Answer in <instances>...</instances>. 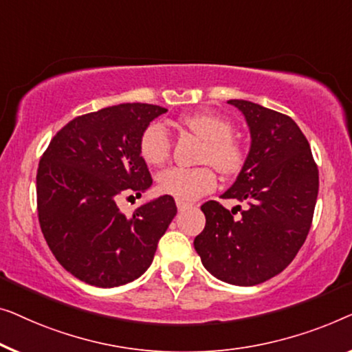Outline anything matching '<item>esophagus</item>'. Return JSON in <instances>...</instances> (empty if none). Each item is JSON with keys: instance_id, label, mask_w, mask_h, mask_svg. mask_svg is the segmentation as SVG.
Masks as SVG:
<instances>
[{"instance_id": "esophagus-1", "label": "esophagus", "mask_w": 352, "mask_h": 352, "mask_svg": "<svg viewBox=\"0 0 352 352\" xmlns=\"http://www.w3.org/2000/svg\"><path fill=\"white\" fill-rule=\"evenodd\" d=\"M188 207H190V204H188V202H183V201H177V209L178 210H185V209H188Z\"/></svg>"}]
</instances>
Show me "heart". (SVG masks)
<instances>
[{"instance_id":"obj_1","label":"heart","mask_w":352,"mask_h":352,"mask_svg":"<svg viewBox=\"0 0 352 352\" xmlns=\"http://www.w3.org/2000/svg\"><path fill=\"white\" fill-rule=\"evenodd\" d=\"M180 124L202 138L199 167H170L157 175V186L164 195L177 201L190 202L212 192L217 186V177L212 164L220 174L234 175L247 160V148L239 138L232 135V124L226 118L209 111L185 113ZM138 151L148 166H161L170 155V137L164 124L151 122L143 129Z\"/></svg>"}]
</instances>
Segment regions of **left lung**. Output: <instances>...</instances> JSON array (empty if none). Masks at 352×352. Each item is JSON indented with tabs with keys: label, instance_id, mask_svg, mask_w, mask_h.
Listing matches in <instances>:
<instances>
[{
	"label": "left lung",
	"instance_id": "left-lung-1",
	"mask_svg": "<svg viewBox=\"0 0 352 352\" xmlns=\"http://www.w3.org/2000/svg\"><path fill=\"white\" fill-rule=\"evenodd\" d=\"M250 129V151L221 197L245 201L237 212L220 202L201 206L206 226L195 249L217 279L256 285L284 271L305 244L313 223L319 170L309 143L290 116L249 100H228Z\"/></svg>",
	"mask_w": 352,
	"mask_h": 352
}]
</instances>
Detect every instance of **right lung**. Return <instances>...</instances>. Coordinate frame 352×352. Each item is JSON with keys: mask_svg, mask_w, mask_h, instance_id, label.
Returning a JSON list of instances; mask_svg holds the SVG:
<instances>
[{"mask_svg": "<svg viewBox=\"0 0 352 352\" xmlns=\"http://www.w3.org/2000/svg\"><path fill=\"white\" fill-rule=\"evenodd\" d=\"M167 110L150 103H121L78 116L58 131L38 166L39 226L58 263L79 280L118 287L140 277L177 214L161 196L122 214L124 192L142 196L151 186L138 140Z\"/></svg>", "mask_w": 352, "mask_h": 352, "instance_id": "add662e5", "label": "right lung"}]
</instances>
